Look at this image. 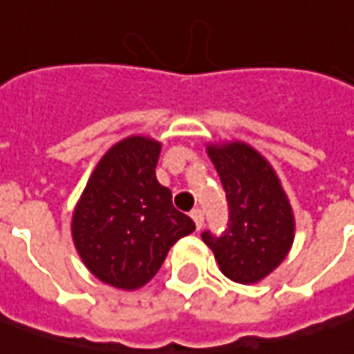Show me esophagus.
Returning a JSON list of instances; mask_svg holds the SVG:
<instances>
[{
  "label": "esophagus",
  "instance_id": "obj_1",
  "mask_svg": "<svg viewBox=\"0 0 354 354\" xmlns=\"http://www.w3.org/2000/svg\"><path fill=\"white\" fill-rule=\"evenodd\" d=\"M192 220H194V224H196V228L200 230L202 226H204V212L200 210V208H196V210H192Z\"/></svg>",
  "mask_w": 354,
  "mask_h": 354
}]
</instances>
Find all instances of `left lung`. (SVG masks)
<instances>
[{"instance_id":"8db88e82","label":"left lung","mask_w":354,"mask_h":354,"mask_svg":"<svg viewBox=\"0 0 354 354\" xmlns=\"http://www.w3.org/2000/svg\"><path fill=\"white\" fill-rule=\"evenodd\" d=\"M228 200V228L202 232L224 277L252 284L286 259L295 240V216L281 180L266 158L244 144L208 146Z\"/></svg>"}]
</instances>
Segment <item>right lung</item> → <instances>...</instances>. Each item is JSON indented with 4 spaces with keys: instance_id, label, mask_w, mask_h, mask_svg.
Listing matches in <instances>:
<instances>
[{
    "instance_id": "right-lung-1",
    "label": "right lung",
    "mask_w": 354,
    "mask_h": 354,
    "mask_svg": "<svg viewBox=\"0 0 354 354\" xmlns=\"http://www.w3.org/2000/svg\"><path fill=\"white\" fill-rule=\"evenodd\" d=\"M160 142L130 136L114 144L86 184L72 216L75 250L102 282L136 290L156 274L172 244L196 230L156 180Z\"/></svg>"
}]
</instances>
